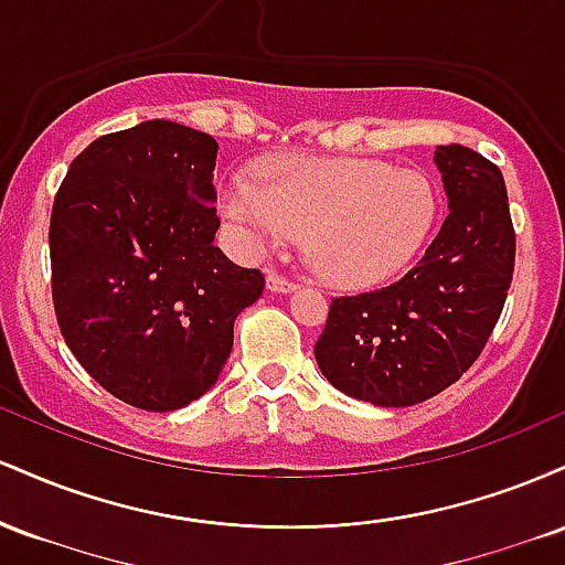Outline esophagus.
<instances>
[{
	"label": "esophagus",
	"mask_w": 565,
	"mask_h": 565,
	"mask_svg": "<svg viewBox=\"0 0 565 565\" xmlns=\"http://www.w3.org/2000/svg\"><path fill=\"white\" fill-rule=\"evenodd\" d=\"M265 281H268V289L270 291H295L297 289V281H291V278L281 276L278 270L270 268L268 276H265Z\"/></svg>",
	"instance_id": "1"
}]
</instances>
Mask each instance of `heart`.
Masks as SVG:
<instances>
[{
  "label": "heart",
  "instance_id": "b5f03b06",
  "mask_svg": "<svg viewBox=\"0 0 565 565\" xmlns=\"http://www.w3.org/2000/svg\"><path fill=\"white\" fill-rule=\"evenodd\" d=\"M223 215L249 249L305 238L323 281L361 289L404 270L436 220L425 174L372 159H270L260 183L233 178Z\"/></svg>",
  "mask_w": 565,
  "mask_h": 565
}]
</instances>
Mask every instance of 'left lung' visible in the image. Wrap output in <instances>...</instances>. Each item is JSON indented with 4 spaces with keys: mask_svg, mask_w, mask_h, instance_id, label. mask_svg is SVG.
I'll use <instances>...</instances> for the list:
<instances>
[{
    "mask_svg": "<svg viewBox=\"0 0 565 565\" xmlns=\"http://www.w3.org/2000/svg\"><path fill=\"white\" fill-rule=\"evenodd\" d=\"M449 217L408 274L387 287L332 297L313 353L337 391L374 406H412L476 364L515 270L508 188L494 161L438 146Z\"/></svg>",
    "mask_w": 565,
    "mask_h": 565,
    "instance_id": "obj_1",
    "label": "left lung"
}]
</instances>
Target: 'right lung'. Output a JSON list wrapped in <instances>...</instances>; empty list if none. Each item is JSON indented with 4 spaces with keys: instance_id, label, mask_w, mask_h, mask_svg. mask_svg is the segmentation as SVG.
<instances>
[{
    "instance_id": "right-lung-1",
    "label": "right lung",
    "mask_w": 565,
    "mask_h": 565,
    "mask_svg": "<svg viewBox=\"0 0 565 565\" xmlns=\"http://www.w3.org/2000/svg\"><path fill=\"white\" fill-rule=\"evenodd\" d=\"M215 164L212 135L153 119L89 142L55 193L57 327L84 372L142 412L210 391L265 289L215 246Z\"/></svg>"
}]
</instances>
